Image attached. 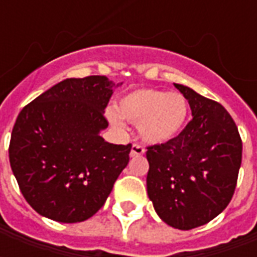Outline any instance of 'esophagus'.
Here are the masks:
<instances>
[{
	"label": "esophagus",
	"mask_w": 257,
	"mask_h": 257,
	"mask_svg": "<svg viewBox=\"0 0 257 257\" xmlns=\"http://www.w3.org/2000/svg\"><path fill=\"white\" fill-rule=\"evenodd\" d=\"M143 154H145V149L140 145H134L132 146V149H131V154H129V156L134 158V157H140L143 156Z\"/></svg>",
	"instance_id": "esophagus-1"
}]
</instances>
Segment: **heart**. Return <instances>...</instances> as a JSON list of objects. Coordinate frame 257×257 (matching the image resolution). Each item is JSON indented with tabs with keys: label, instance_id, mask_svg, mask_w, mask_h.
Here are the masks:
<instances>
[{
	"label": "heart",
	"instance_id": "1",
	"mask_svg": "<svg viewBox=\"0 0 257 257\" xmlns=\"http://www.w3.org/2000/svg\"><path fill=\"white\" fill-rule=\"evenodd\" d=\"M189 101L182 93L156 88H138L125 93L115 108H107L108 122L125 128L123 119L138 123L142 140L149 145H165L178 138L189 118Z\"/></svg>",
	"mask_w": 257,
	"mask_h": 257
}]
</instances>
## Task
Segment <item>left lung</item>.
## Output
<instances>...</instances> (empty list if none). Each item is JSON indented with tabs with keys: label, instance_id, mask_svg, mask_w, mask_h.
<instances>
[{
	"label": "left lung",
	"instance_id": "obj_1",
	"mask_svg": "<svg viewBox=\"0 0 257 257\" xmlns=\"http://www.w3.org/2000/svg\"><path fill=\"white\" fill-rule=\"evenodd\" d=\"M193 119L165 145L151 146L147 194L168 226L191 230L226 209L237 186L242 142L231 115L217 101L175 84Z\"/></svg>",
	"mask_w": 257,
	"mask_h": 257
}]
</instances>
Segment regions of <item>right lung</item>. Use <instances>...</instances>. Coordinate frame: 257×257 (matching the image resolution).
<instances>
[{
  "instance_id": "1",
  "label": "right lung",
  "mask_w": 257,
  "mask_h": 257,
  "mask_svg": "<svg viewBox=\"0 0 257 257\" xmlns=\"http://www.w3.org/2000/svg\"><path fill=\"white\" fill-rule=\"evenodd\" d=\"M118 85L104 75L67 78L19 112L9 162L23 197L41 216L60 223L89 219L128 165L132 146L100 136Z\"/></svg>"
}]
</instances>
